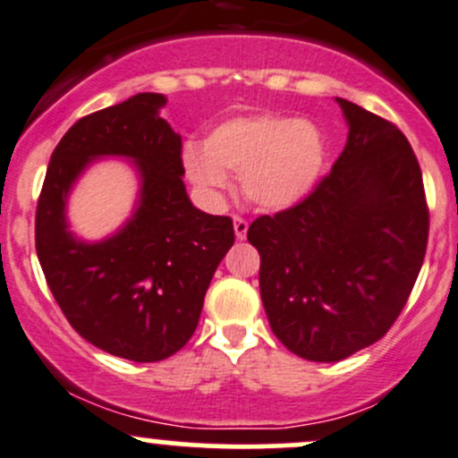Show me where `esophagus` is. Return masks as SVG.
Segmentation results:
<instances>
[{
    "label": "esophagus",
    "instance_id": "1",
    "mask_svg": "<svg viewBox=\"0 0 458 458\" xmlns=\"http://www.w3.org/2000/svg\"><path fill=\"white\" fill-rule=\"evenodd\" d=\"M233 231H235V238L244 240L246 233H249V223H246L244 218H240V216H235V218H233Z\"/></svg>",
    "mask_w": 458,
    "mask_h": 458
}]
</instances>
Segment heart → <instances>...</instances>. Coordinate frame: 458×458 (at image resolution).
Listing matches in <instances>:
<instances>
[{"mask_svg": "<svg viewBox=\"0 0 458 458\" xmlns=\"http://www.w3.org/2000/svg\"><path fill=\"white\" fill-rule=\"evenodd\" d=\"M327 156L325 133L310 118L253 114L216 125L203 148H183V168L208 197L227 188V174H240L246 201L266 212H284L318 188Z\"/></svg>", "mask_w": 458, "mask_h": 458, "instance_id": "1", "label": "heart"}]
</instances>
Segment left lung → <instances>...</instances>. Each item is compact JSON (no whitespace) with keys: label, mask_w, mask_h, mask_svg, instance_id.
<instances>
[{"label":"left lung","mask_w":458,"mask_h":458,"mask_svg":"<svg viewBox=\"0 0 458 458\" xmlns=\"http://www.w3.org/2000/svg\"><path fill=\"white\" fill-rule=\"evenodd\" d=\"M346 147L296 208L249 227L270 328L307 361L333 363L381 340L413 290L428 209L413 148L398 127L340 99Z\"/></svg>","instance_id":"1"}]
</instances>
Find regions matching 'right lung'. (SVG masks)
<instances>
[{
	"label": "right lung",
	"mask_w": 458,
	"mask_h": 458,
	"mask_svg": "<svg viewBox=\"0 0 458 458\" xmlns=\"http://www.w3.org/2000/svg\"><path fill=\"white\" fill-rule=\"evenodd\" d=\"M166 97L138 92L64 133L36 208V253L71 327L92 346L136 363L162 361L199 325L216 268L233 246L229 216L194 208L183 183L182 136L160 116ZM121 157L139 177L130 219L114 234L84 241L65 208L97 159Z\"/></svg>",
	"instance_id": "1"
}]
</instances>
